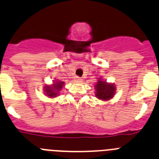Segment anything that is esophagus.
Returning a JSON list of instances; mask_svg holds the SVG:
<instances>
[{"label":"esophagus","mask_w":159,"mask_h":159,"mask_svg":"<svg viewBox=\"0 0 159 159\" xmlns=\"http://www.w3.org/2000/svg\"><path fill=\"white\" fill-rule=\"evenodd\" d=\"M74 81H76V82H81L82 81V79H81L80 77H74Z\"/></svg>","instance_id":"obj_1"}]
</instances>
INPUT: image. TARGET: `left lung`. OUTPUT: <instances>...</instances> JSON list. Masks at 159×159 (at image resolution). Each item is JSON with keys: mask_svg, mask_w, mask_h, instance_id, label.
I'll list each match as a JSON object with an SVG mask.
<instances>
[{"mask_svg": "<svg viewBox=\"0 0 159 159\" xmlns=\"http://www.w3.org/2000/svg\"><path fill=\"white\" fill-rule=\"evenodd\" d=\"M115 87L113 85L108 84L106 81H101L98 80L96 85V97L101 100L107 101L113 97L115 93Z\"/></svg>", "mask_w": 159, "mask_h": 159, "instance_id": "left-lung-1", "label": "left lung"}]
</instances>
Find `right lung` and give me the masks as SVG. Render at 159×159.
I'll return each instance as SVG.
<instances>
[{"label": "right lung", "mask_w": 159, "mask_h": 159, "mask_svg": "<svg viewBox=\"0 0 159 159\" xmlns=\"http://www.w3.org/2000/svg\"><path fill=\"white\" fill-rule=\"evenodd\" d=\"M63 86V82L62 81H56V82L53 85V86H47L46 87V93L48 94L49 97H56L58 94V91H59Z\"/></svg>", "instance_id": "obj_1"}]
</instances>
